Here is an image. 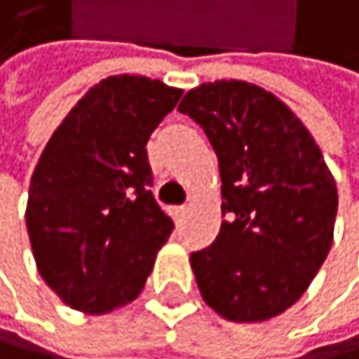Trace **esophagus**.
<instances>
[{"instance_id":"34e87169","label":"esophagus","mask_w":359,"mask_h":359,"mask_svg":"<svg viewBox=\"0 0 359 359\" xmlns=\"http://www.w3.org/2000/svg\"><path fill=\"white\" fill-rule=\"evenodd\" d=\"M172 216L176 223H183L185 216H187V207H176V210H172Z\"/></svg>"}]
</instances>
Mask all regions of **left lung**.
Listing matches in <instances>:
<instances>
[{
	"instance_id": "obj_1",
	"label": "left lung",
	"mask_w": 359,
	"mask_h": 359,
	"mask_svg": "<svg viewBox=\"0 0 359 359\" xmlns=\"http://www.w3.org/2000/svg\"><path fill=\"white\" fill-rule=\"evenodd\" d=\"M178 110L218 156L223 220L189 258L203 300L231 322H264L296 304L325 262L338 189L313 136L289 107L247 81L189 90Z\"/></svg>"
}]
</instances>
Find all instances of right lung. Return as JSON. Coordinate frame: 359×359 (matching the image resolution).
<instances>
[{
  "instance_id": "add662e5",
  "label": "right lung",
  "mask_w": 359,
  "mask_h": 359,
  "mask_svg": "<svg viewBox=\"0 0 359 359\" xmlns=\"http://www.w3.org/2000/svg\"><path fill=\"white\" fill-rule=\"evenodd\" d=\"M181 95L158 79L107 76L43 147L26 227L41 278L76 311L101 316L132 302L170 238L145 145Z\"/></svg>"
}]
</instances>
